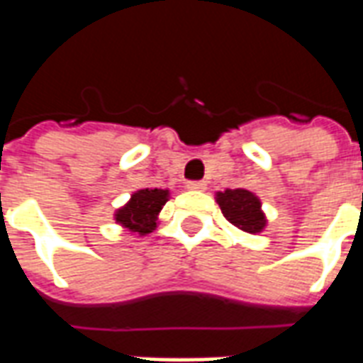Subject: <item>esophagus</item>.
Returning a JSON list of instances; mask_svg holds the SVG:
<instances>
[{
    "mask_svg": "<svg viewBox=\"0 0 363 363\" xmlns=\"http://www.w3.org/2000/svg\"><path fill=\"white\" fill-rule=\"evenodd\" d=\"M186 189L189 190H206L208 189V184H206L204 181H190L189 184H186Z\"/></svg>",
    "mask_w": 363,
    "mask_h": 363,
    "instance_id": "esophagus-1",
    "label": "esophagus"
}]
</instances>
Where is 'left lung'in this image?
Segmentation results:
<instances>
[{"mask_svg": "<svg viewBox=\"0 0 363 363\" xmlns=\"http://www.w3.org/2000/svg\"><path fill=\"white\" fill-rule=\"evenodd\" d=\"M225 220L247 233H260L267 225V218L260 208L259 196L245 189H228L216 194Z\"/></svg>", "mask_w": 363, "mask_h": 363, "instance_id": "8db88e82", "label": "left lung"}]
</instances>
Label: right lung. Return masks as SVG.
Segmentation results:
<instances>
[{
  "mask_svg": "<svg viewBox=\"0 0 363 363\" xmlns=\"http://www.w3.org/2000/svg\"><path fill=\"white\" fill-rule=\"evenodd\" d=\"M169 200V190L142 189L132 194L120 210L114 213V220L132 233L147 235L157 228V216Z\"/></svg>",
  "mask_w": 363,
  "mask_h": 363,
  "instance_id": "right-lung-1",
  "label": "right lung"
}]
</instances>
